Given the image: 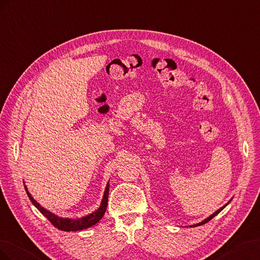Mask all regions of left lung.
Masks as SVG:
<instances>
[{"mask_svg": "<svg viewBox=\"0 0 260 260\" xmlns=\"http://www.w3.org/2000/svg\"><path fill=\"white\" fill-rule=\"evenodd\" d=\"M229 203H230V202H229ZM229 203H228V204H229ZM228 204H226V205H224L223 207H221V208H220V209H218V210H217L216 212H214V213H212V214H211V216H209L208 218H207V219H205L204 221H202V222H199V223H197V224H194V225H191V226H198V225H203V224H205V223H206V222H208V221H210V220H211V219H212L213 217H216V216H217V214H218V213H219V212H220L221 210H223V208H225V206H228Z\"/></svg>", "mask_w": 260, "mask_h": 260, "instance_id": "1", "label": "left lung"}]
</instances>
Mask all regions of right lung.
<instances>
[{
    "label": "right lung",
    "mask_w": 260,
    "mask_h": 260,
    "mask_svg": "<svg viewBox=\"0 0 260 260\" xmlns=\"http://www.w3.org/2000/svg\"><path fill=\"white\" fill-rule=\"evenodd\" d=\"M26 192L29 197V199L31 200V203L35 205V207L38 209L44 217H46L52 224H53L55 228H57L61 231H66V232H71V231H80V230H84L87 228H90L94 225L95 223L102 219L103 214H105L107 210V206H108V197H109V183L107 184V187L105 189V195H103L102 202L99 208L95 210L94 212L88 214L86 217H83L80 219H69V218H60L57 217L56 214L50 212L49 210L44 209L43 207H41L36 200L32 198L30 192L28 191L27 187L25 186Z\"/></svg>",
    "instance_id": "obj_1"
}]
</instances>
